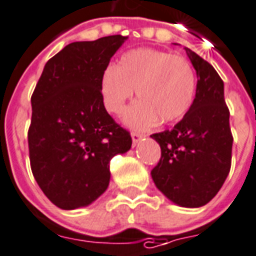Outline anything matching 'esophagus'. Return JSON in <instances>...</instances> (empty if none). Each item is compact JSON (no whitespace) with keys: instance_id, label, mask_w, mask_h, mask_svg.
<instances>
[{"instance_id":"obj_1","label":"esophagus","mask_w":256,"mask_h":256,"mask_svg":"<svg viewBox=\"0 0 256 256\" xmlns=\"http://www.w3.org/2000/svg\"><path fill=\"white\" fill-rule=\"evenodd\" d=\"M130 136H132V142H134V144H136L138 142H139L142 138H143V134H140V132H130Z\"/></svg>"}]
</instances>
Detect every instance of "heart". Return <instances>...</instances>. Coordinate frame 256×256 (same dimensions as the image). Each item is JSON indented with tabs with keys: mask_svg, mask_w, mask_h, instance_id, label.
<instances>
[{
	"mask_svg": "<svg viewBox=\"0 0 256 256\" xmlns=\"http://www.w3.org/2000/svg\"><path fill=\"white\" fill-rule=\"evenodd\" d=\"M196 72L188 59L151 48L126 52L116 66L106 67L101 80L104 105L118 114L132 98L140 101L126 110L128 126L146 130L160 121L172 124L189 112L196 96Z\"/></svg>",
	"mask_w": 256,
	"mask_h": 256,
	"instance_id": "heart-1",
	"label": "heart"
}]
</instances>
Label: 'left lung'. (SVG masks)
Here are the masks:
<instances>
[{
    "instance_id": "1",
    "label": "left lung",
    "mask_w": 256,
    "mask_h": 256,
    "mask_svg": "<svg viewBox=\"0 0 256 256\" xmlns=\"http://www.w3.org/2000/svg\"><path fill=\"white\" fill-rule=\"evenodd\" d=\"M185 50L198 76L196 98L172 130L151 135L162 152L151 176L172 202L198 208L218 193L228 176L234 136L224 82L210 63Z\"/></svg>"
}]
</instances>
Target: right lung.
I'll list each match as a JSON object with an SVG mask.
<instances>
[{
  "label": "right lung",
  "mask_w": 256,
  "mask_h": 256,
  "mask_svg": "<svg viewBox=\"0 0 256 256\" xmlns=\"http://www.w3.org/2000/svg\"><path fill=\"white\" fill-rule=\"evenodd\" d=\"M126 40L113 34L68 44L46 63L32 93L30 170L58 208L76 209L98 198L109 186L110 159L132 146L101 93L104 71Z\"/></svg>",
  "instance_id": "1"
}]
</instances>
